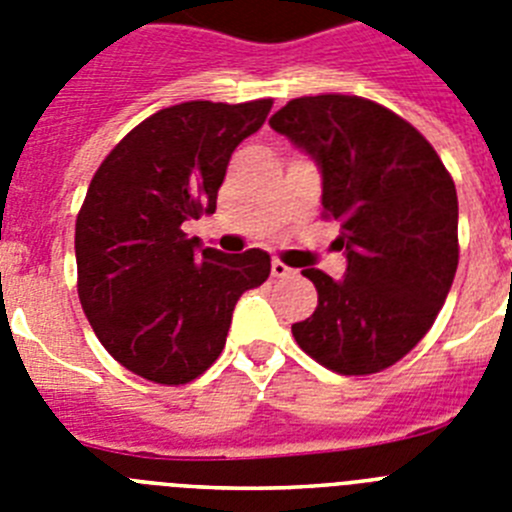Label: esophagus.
<instances>
[{"label": "esophagus", "instance_id": "obj_1", "mask_svg": "<svg viewBox=\"0 0 512 512\" xmlns=\"http://www.w3.org/2000/svg\"><path fill=\"white\" fill-rule=\"evenodd\" d=\"M292 274H295V269H289V266L284 264V261H279V259L271 261V277L284 279V277H292Z\"/></svg>", "mask_w": 512, "mask_h": 512}]
</instances>
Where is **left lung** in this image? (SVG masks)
I'll list each match as a JSON object with an SVG mask.
<instances>
[{
  "label": "left lung",
  "mask_w": 512,
  "mask_h": 512,
  "mask_svg": "<svg viewBox=\"0 0 512 512\" xmlns=\"http://www.w3.org/2000/svg\"><path fill=\"white\" fill-rule=\"evenodd\" d=\"M269 125L318 158L323 217L348 269L302 277L318 307L292 325L307 356L346 377L397 364L431 330L459 266V200L441 156L384 104L356 94L289 99Z\"/></svg>",
  "instance_id": "8db88e82"
}]
</instances>
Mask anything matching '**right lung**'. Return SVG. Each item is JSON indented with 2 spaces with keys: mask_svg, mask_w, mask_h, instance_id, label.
Returning <instances> with one entry per match:
<instances>
[{
  "mask_svg": "<svg viewBox=\"0 0 512 512\" xmlns=\"http://www.w3.org/2000/svg\"><path fill=\"white\" fill-rule=\"evenodd\" d=\"M274 99L182 102L135 125L107 153L76 215V289L107 354L156 384H187L220 356L246 289L269 279L266 251L220 253L184 220L217 207L243 138Z\"/></svg>",
  "mask_w": 512,
  "mask_h": 512,
  "instance_id": "add662e5",
  "label": "right lung"
}]
</instances>
